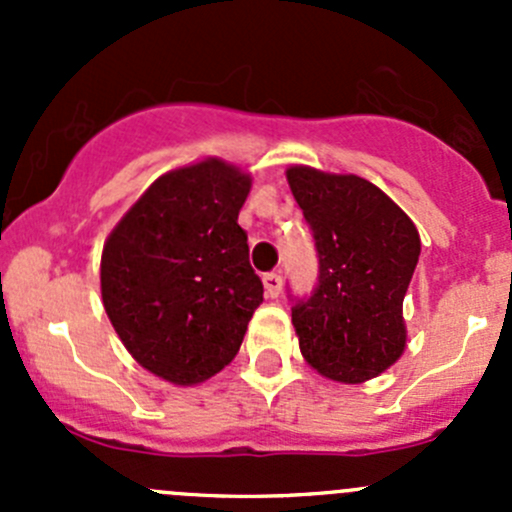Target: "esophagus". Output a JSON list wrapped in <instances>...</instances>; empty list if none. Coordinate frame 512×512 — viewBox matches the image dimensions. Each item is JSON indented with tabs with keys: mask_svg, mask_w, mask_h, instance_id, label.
Returning <instances> with one entry per match:
<instances>
[{
	"mask_svg": "<svg viewBox=\"0 0 512 512\" xmlns=\"http://www.w3.org/2000/svg\"><path fill=\"white\" fill-rule=\"evenodd\" d=\"M262 285H265V294L270 299H275V297H280V292H282V277L277 275V272H267L265 277H262Z\"/></svg>",
	"mask_w": 512,
	"mask_h": 512,
	"instance_id": "34e87169",
	"label": "esophagus"
}]
</instances>
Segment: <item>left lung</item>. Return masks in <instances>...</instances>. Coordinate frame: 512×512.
Instances as JSON below:
<instances>
[{"label": "left lung", "instance_id": "8db88e82", "mask_svg": "<svg viewBox=\"0 0 512 512\" xmlns=\"http://www.w3.org/2000/svg\"><path fill=\"white\" fill-rule=\"evenodd\" d=\"M287 183L319 255L317 289L292 307L299 349L324 379L364 384L406 349L404 297L421 237L409 215L359 175L289 165Z\"/></svg>", "mask_w": 512, "mask_h": 512}]
</instances>
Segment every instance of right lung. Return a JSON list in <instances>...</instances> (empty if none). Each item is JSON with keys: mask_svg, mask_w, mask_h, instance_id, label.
I'll return each mask as SVG.
<instances>
[{"mask_svg": "<svg viewBox=\"0 0 512 512\" xmlns=\"http://www.w3.org/2000/svg\"><path fill=\"white\" fill-rule=\"evenodd\" d=\"M250 188V173L220 158L173 168L106 237L103 309L128 354L175 386L223 371L262 302L237 225Z\"/></svg>", "mask_w": 512, "mask_h": 512, "instance_id": "obj_1", "label": "right lung"}]
</instances>
